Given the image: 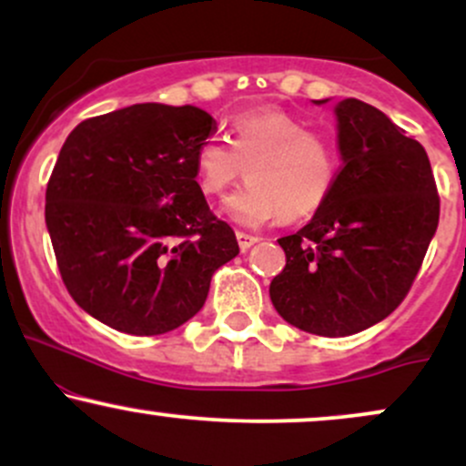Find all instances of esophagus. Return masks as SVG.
<instances>
[{
  "label": "esophagus",
  "mask_w": 466,
  "mask_h": 466,
  "mask_svg": "<svg viewBox=\"0 0 466 466\" xmlns=\"http://www.w3.org/2000/svg\"><path fill=\"white\" fill-rule=\"evenodd\" d=\"M237 240H238V248L243 251H248L251 245L258 243V237H254V234H248V232H237Z\"/></svg>",
  "instance_id": "1"
}]
</instances>
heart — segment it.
<instances>
[{
	"instance_id": "1",
	"label": "heart",
	"mask_w": 466,
	"mask_h": 466,
	"mask_svg": "<svg viewBox=\"0 0 466 466\" xmlns=\"http://www.w3.org/2000/svg\"><path fill=\"white\" fill-rule=\"evenodd\" d=\"M249 184L226 201L229 218L260 226L289 221L324 206L337 179V153L307 122L280 109H258L232 120L229 144L208 137L197 147L195 181L206 197H221L243 175Z\"/></svg>"
}]
</instances>
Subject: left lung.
<instances>
[{
	"label": "left lung",
	"instance_id": "obj_1",
	"mask_svg": "<svg viewBox=\"0 0 466 466\" xmlns=\"http://www.w3.org/2000/svg\"><path fill=\"white\" fill-rule=\"evenodd\" d=\"M335 117V186L307 226L278 238L287 265L269 285L285 322L324 337L370 329L403 302L441 215L419 142L357 98L339 100Z\"/></svg>",
	"mask_w": 466,
	"mask_h": 466
}]
</instances>
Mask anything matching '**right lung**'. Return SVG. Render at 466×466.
<instances>
[{"mask_svg": "<svg viewBox=\"0 0 466 466\" xmlns=\"http://www.w3.org/2000/svg\"><path fill=\"white\" fill-rule=\"evenodd\" d=\"M215 131L199 106L131 105L67 136L47 181L46 226L83 311L129 335H162L201 311L212 274L238 254L195 181Z\"/></svg>", "mask_w": 466, "mask_h": 466, "instance_id": "add662e5", "label": "right lung"}]
</instances>
